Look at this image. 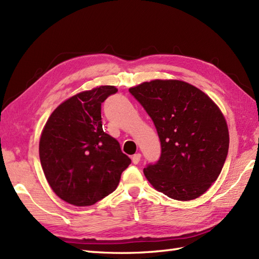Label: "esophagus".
Masks as SVG:
<instances>
[{
	"label": "esophagus",
	"mask_w": 259,
	"mask_h": 259,
	"mask_svg": "<svg viewBox=\"0 0 259 259\" xmlns=\"http://www.w3.org/2000/svg\"><path fill=\"white\" fill-rule=\"evenodd\" d=\"M140 160H141V154L140 153H137V154H135L134 156H132V163L136 164V165L139 162H140Z\"/></svg>",
	"instance_id": "1"
}]
</instances>
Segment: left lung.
Instances as JSON below:
<instances>
[{
	"label": "left lung",
	"instance_id": "8db88e82",
	"mask_svg": "<svg viewBox=\"0 0 259 259\" xmlns=\"http://www.w3.org/2000/svg\"><path fill=\"white\" fill-rule=\"evenodd\" d=\"M154 122L161 156L143 169L156 190L193 200L220 175L229 151V129L220 108L202 91L178 79H154L129 89Z\"/></svg>",
	"mask_w": 259,
	"mask_h": 259
}]
</instances>
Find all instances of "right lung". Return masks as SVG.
<instances>
[{"instance_id":"1","label":"right lung","mask_w":259,"mask_h":259,"mask_svg":"<svg viewBox=\"0 0 259 259\" xmlns=\"http://www.w3.org/2000/svg\"><path fill=\"white\" fill-rule=\"evenodd\" d=\"M118 90L105 85L81 92L54 110L39 141V157L51 189L77 207L92 205L114 191L131 160L105 134L102 103Z\"/></svg>"}]
</instances>
